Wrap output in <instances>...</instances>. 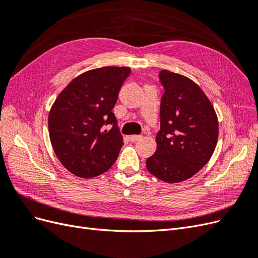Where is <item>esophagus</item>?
Masks as SVG:
<instances>
[{
	"instance_id": "1",
	"label": "esophagus",
	"mask_w": 258,
	"mask_h": 258,
	"mask_svg": "<svg viewBox=\"0 0 258 258\" xmlns=\"http://www.w3.org/2000/svg\"><path fill=\"white\" fill-rule=\"evenodd\" d=\"M142 139V136H130L129 137V140L131 142H137V141H139V140H141Z\"/></svg>"
}]
</instances>
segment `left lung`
Here are the masks:
<instances>
[{
    "instance_id": "8db88e82",
    "label": "left lung",
    "mask_w": 258,
    "mask_h": 258,
    "mask_svg": "<svg viewBox=\"0 0 258 258\" xmlns=\"http://www.w3.org/2000/svg\"><path fill=\"white\" fill-rule=\"evenodd\" d=\"M165 93L160 103L157 150L146 168L167 183L190 178L212 157L218 138V120L213 105L199 86L184 75L162 70Z\"/></svg>"
}]
</instances>
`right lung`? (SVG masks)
<instances>
[{
	"label": "right lung",
	"instance_id": "1",
	"mask_svg": "<svg viewBox=\"0 0 258 258\" xmlns=\"http://www.w3.org/2000/svg\"><path fill=\"white\" fill-rule=\"evenodd\" d=\"M131 72L104 67L85 72L60 92L48 115L49 138L58 159L79 177H95L110 169L123 144L112 112ZM111 124L107 132L104 125Z\"/></svg>",
	"mask_w": 258,
	"mask_h": 258
}]
</instances>
